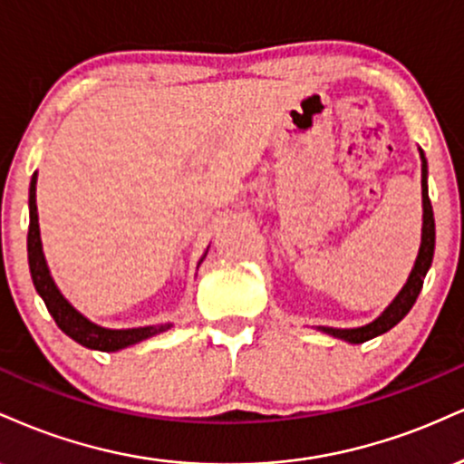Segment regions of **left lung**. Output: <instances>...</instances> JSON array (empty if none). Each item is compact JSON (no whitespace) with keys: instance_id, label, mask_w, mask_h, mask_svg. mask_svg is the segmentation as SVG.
Returning <instances> with one entry per match:
<instances>
[{"instance_id":"1","label":"left lung","mask_w":464,"mask_h":464,"mask_svg":"<svg viewBox=\"0 0 464 464\" xmlns=\"http://www.w3.org/2000/svg\"><path fill=\"white\" fill-rule=\"evenodd\" d=\"M421 154V195H423V232H421V247H419V256L415 269H412L411 277H408L406 286L401 288L400 295L395 297V302L391 304L389 308L384 310L382 317H378L373 324L364 325V328H356V330H336V328H319L328 334L336 336V339L350 341V343H364L373 336L384 334L389 332L393 325L400 324L401 319L411 313L412 304L417 302L419 293H421L423 286V277H426L430 265H432V256H434V238H437V232H434V212H432V204H430L428 198V162L426 156H423V150H419Z\"/></svg>"}]
</instances>
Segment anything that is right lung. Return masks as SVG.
Returning <instances> with one entry per match:
<instances>
[{
	"label": "right lung",
	"instance_id": "add662e5",
	"mask_svg": "<svg viewBox=\"0 0 464 464\" xmlns=\"http://www.w3.org/2000/svg\"><path fill=\"white\" fill-rule=\"evenodd\" d=\"M27 263H30L32 282H34L38 295L43 297L45 306L53 321L64 334L71 336L80 345L89 350L100 352H117L123 347L134 345V343L150 339L158 332L167 330L169 325H150V328H134V330H106L100 325L91 324L89 319L82 317L71 304L60 295V291L53 285L52 276L45 265V256L41 247V232H38V215H36V173L30 182V227H27Z\"/></svg>",
	"mask_w": 464,
	"mask_h": 464
}]
</instances>
